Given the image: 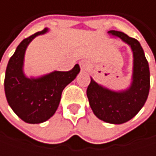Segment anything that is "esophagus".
<instances>
[{
	"instance_id": "1",
	"label": "esophagus",
	"mask_w": 156,
	"mask_h": 156,
	"mask_svg": "<svg viewBox=\"0 0 156 156\" xmlns=\"http://www.w3.org/2000/svg\"><path fill=\"white\" fill-rule=\"evenodd\" d=\"M79 66H80V69L82 71H87L88 69V64L86 60H81L79 61Z\"/></svg>"
}]
</instances>
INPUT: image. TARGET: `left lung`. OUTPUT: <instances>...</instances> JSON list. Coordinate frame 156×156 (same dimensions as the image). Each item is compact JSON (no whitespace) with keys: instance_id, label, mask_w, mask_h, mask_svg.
I'll return each instance as SVG.
<instances>
[{"instance_id":"obj_1","label":"left lung","mask_w":156,"mask_h":156,"mask_svg":"<svg viewBox=\"0 0 156 156\" xmlns=\"http://www.w3.org/2000/svg\"><path fill=\"white\" fill-rule=\"evenodd\" d=\"M120 38L133 50L134 74L129 89L114 92L97 84L92 78L87 88L90 108L100 120L110 124H123L132 119L144 105L150 89V71L143 48L137 40L124 32L109 30Z\"/></svg>"}]
</instances>
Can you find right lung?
Here are the masks:
<instances>
[{"instance_id":"right-lung-1","label":"right lung","mask_w":156,"mask_h":156,"mask_svg":"<svg viewBox=\"0 0 156 156\" xmlns=\"http://www.w3.org/2000/svg\"><path fill=\"white\" fill-rule=\"evenodd\" d=\"M46 31L47 29L24 39L11 57L5 72L7 101L16 115L29 124L45 122L55 114L63 89L80 71L78 64H76L69 71H54L36 79L24 76L22 66L26 48L36 36Z\"/></svg>"}]
</instances>
